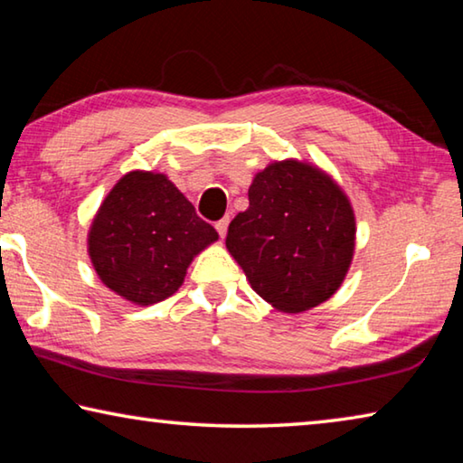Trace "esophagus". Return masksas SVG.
<instances>
[{"instance_id":"34e87169","label":"esophagus","mask_w":463,"mask_h":463,"mask_svg":"<svg viewBox=\"0 0 463 463\" xmlns=\"http://www.w3.org/2000/svg\"><path fill=\"white\" fill-rule=\"evenodd\" d=\"M229 216H224V218H221V221L216 222V231H218V234H221V239H224L226 237V231H229Z\"/></svg>"}]
</instances>
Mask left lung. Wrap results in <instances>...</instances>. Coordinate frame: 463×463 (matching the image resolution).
Wrapping results in <instances>:
<instances>
[{
	"label": "left lung",
	"instance_id": "obj_1",
	"mask_svg": "<svg viewBox=\"0 0 463 463\" xmlns=\"http://www.w3.org/2000/svg\"><path fill=\"white\" fill-rule=\"evenodd\" d=\"M226 249L250 288L281 312H304L341 288L355 250L354 206L307 161H273L253 177Z\"/></svg>",
	"mask_w": 463,
	"mask_h": 463
}]
</instances>
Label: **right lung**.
<instances>
[{
  "label": "right lung",
  "mask_w": 463,
  "mask_h": 463,
  "mask_svg": "<svg viewBox=\"0 0 463 463\" xmlns=\"http://www.w3.org/2000/svg\"><path fill=\"white\" fill-rule=\"evenodd\" d=\"M218 241L165 174L130 171L101 202L88 253L104 286L151 307L175 294L195 255Z\"/></svg>",
  "instance_id": "1"
}]
</instances>
